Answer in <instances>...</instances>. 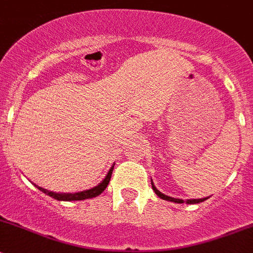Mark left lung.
I'll list each match as a JSON object with an SVG mask.
<instances>
[{"label":"left lung","mask_w":253,"mask_h":253,"mask_svg":"<svg viewBox=\"0 0 253 253\" xmlns=\"http://www.w3.org/2000/svg\"><path fill=\"white\" fill-rule=\"evenodd\" d=\"M151 184H152V189L154 190V193H156L157 195H158L161 199L163 200H168V202H171V203H176V204H181V203H184L183 199H176V198H171V197H168V195L163 194V193H161L158 190V189L156 188V185L153 184V180L151 179ZM207 199H209V197L208 198H202V199H188L186 200V204H198V203H202V202H205Z\"/></svg>","instance_id":"1"}]
</instances>
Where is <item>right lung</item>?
Instances as JSON below:
<instances>
[{"instance_id":"right-lung-1","label":"right lung","mask_w":253,"mask_h":253,"mask_svg":"<svg viewBox=\"0 0 253 253\" xmlns=\"http://www.w3.org/2000/svg\"><path fill=\"white\" fill-rule=\"evenodd\" d=\"M114 166L115 163L112 164V167L110 168V170L107 171L106 176H105L104 179H102L101 181H100L99 184H97L96 186H94V188L91 189H87V190H84V192H78V193H55V192H50V190H46V189L42 188V186H38L34 184V186H37V188L41 190V192H43L44 194L49 195V197H51L53 199L55 200H60V202H72V200H85V199H91V198H95L97 197V195L101 194L102 192H104L105 189H106V186L109 185L110 183V179H111V174H112V170H114Z\"/></svg>"}]
</instances>
